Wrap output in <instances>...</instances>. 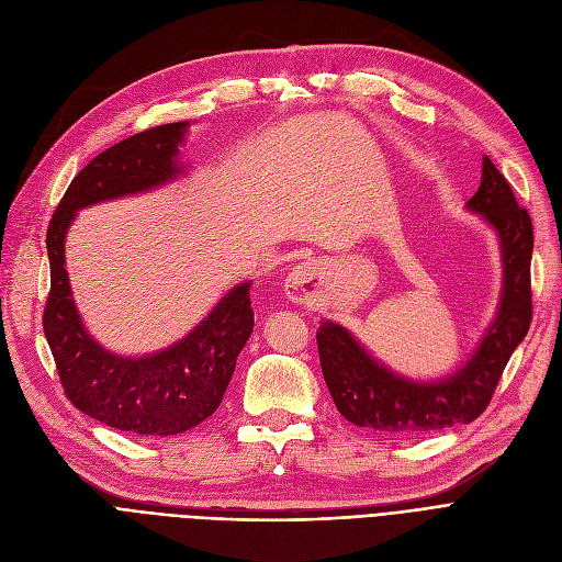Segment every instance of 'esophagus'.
<instances>
[{"instance_id": "obj_1", "label": "esophagus", "mask_w": 562, "mask_h": 562, "mask_svg": "<svg viewBox=\"0 0 562 562\" xmlns=\"http://www.w3.org/2000/svg\"><path fill=\"white\" fill-rule=\"evenodd\" d=\"M314 280H316V269L314 263L310 261H303L299 263L296 269H293L284 282V291L286 296L293 301V303H307L312 299L314 293Z\"/></svg>"}]
</instances>
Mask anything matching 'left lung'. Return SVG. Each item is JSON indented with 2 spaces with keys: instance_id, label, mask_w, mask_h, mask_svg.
Returning a JSON list of instances; mask_svg holds the SVG:
<instances>
[{
  "instance_id": "left-lung-1",
  "label": "left lung",
  "mask_w": 562,
  "mask_h": 562,
  "mask_svg": "<svg viewBox=\"0 0 562 562\" xmlns=\"http://www.w3.org/2000/svg\"><path fill=\"white\" fill-rule=\"evenodd\" d=\"M467 210L481 214L492 225L504 261V291L492 326L474 356L458 371L441 380L422 382L394 373L369 356L339 323L323 321L316 333L323 378L337 409L350 424L396 437H415L453 424H471L490 405L498 378L526 337L533 316V223L490 157H483L481 187L469 198Z\"/></svg>"
}]
</instances>
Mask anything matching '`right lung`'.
Masks as SVG:
<instances>
[{
  "label": "right lung",
  "instance_id": "add662e5",
  "mask_svg": "<svg viewBox=\"0 0 562 562\" xmlns=\"http://www.w3.org/2000/svg\"><path fill=\"white\" fill-rule=\"evenodd\" d=\"M189 123L134 134L98 155L70 182L47 227L49 296L43 330L70 403L134 435H177L212 417L236 358L252 335L250 282L229 289L198 326L153 356H115L83 328L66 271V234L79 210L157 189L184 170L177 161Z\"/></svg>",
  "mask_w": 562,
  "mask_h": 562
}]
</instances>
